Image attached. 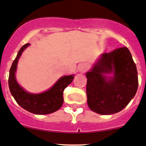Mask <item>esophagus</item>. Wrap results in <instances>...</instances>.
<instances>
[{"instance_id": "34e87169", "label": "esophagus", "mask_w": 146, "mask_h": 146, "mask_svg": "<svg viewBox=\"0 0 146 146\" xmlns=\"http://www.w3.org/2000/svg\"><path fill=\"white\" fill-rule=\"evenodd\" d=\"M88 66L86 64H81L79 65L78 70L81 72H85L88 69Z\"/></svg>"}]
</instances>
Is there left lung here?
<instances>
[{"instance_id": "1", "label": "left lung", "mask_w": 146, "mask_h": 146, "mask_svg": "<svg viewBox=\"0 0 146 146\" xmlns=\"http://www.w3.org/2000/svg\"><path fill=\"white\" fill-rule=\"evenodd\" d=\"M113 73L107 80L106 74ZM88 106L99 114L117 113L130 102L137 92L138 77L136 65L127 48L104 53L86 74Z\"/></svg>"}]
</instances>
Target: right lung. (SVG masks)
Wrapping results in <instances>:
<instances>
[{"label": "right lung", "instance_id": "obj_1", "mask_svg": "<svg viewBox=\"0 0 146 146\" xmlns=\"http://www.w3.org/2000/svg\"><path fill=\"white\" fill-rule=\"evenodd\" d=\"M29 45V43H27L21 47L12 64L9 71V89L17 104L25 110L35 114L51 113L58 110L62 106L64 102V90L72 82L74 75L62 77L50 90L42 93L31 94L25 91L17 83L15 78V72L19 58Z\"/></svg>", "mask_w": 146, "mask_h": 146}]
</instances>
